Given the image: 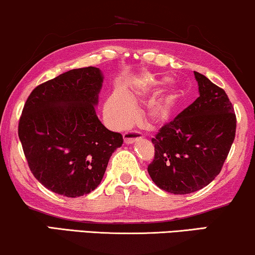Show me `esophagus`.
<instances>
[{
	"label": "esophagus",
	"mask_w": 255,
	"mask_h": 255,
	"mask_svg": "<svg viewBox=\"0 0 255 255\" xmlns=\"http://www.w3.org/2000/svg\"><path fill=\"white\" fill-rule=\"evenodd\" d=\"M141 138H142V135L141 132L138 131L130 130V131H126L124 134V141L126 144H130V143H134L137 141V139H141Z\"/></svg>",
	"instance_id": "obj_1"
}]
</instances>
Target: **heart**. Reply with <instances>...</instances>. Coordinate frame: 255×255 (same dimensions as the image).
<instances>
[{"label":"heart","instance_id":"b5f03b06","mask_svg":"<svg viewBox=\"0 0 255 255\" xmlns=\"http://www.w3.org/2000/svg\"><path fill=\"white\" fill-rule=\"evenodd\" d=\"M168 82V78L162 80L149 81L146 83H141L135 87L131 91L126 92L125 95L116 93L107 100L105 111L111 123L116 126H125L130 123L134 118V109L132 104H136L139 99L146 98V97L153 96L164 87ZM174 95L168 93L166 96L160 97L150 103L144 113V120L149 125H159L165 123L170 117L172 102H173Z\"/></svg>","mask_w":255,"mask_h":255}]
</instances>
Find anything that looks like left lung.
<instances>
[{
	"instance_id": "8db88e82",
	"label": "left lung",
	"mask_w": 255,
	"mask_h": 255,
	"mask_svg": "<svg viewBox=\"0 0 255 255\" xmlns=\"http://www.w3.org/2000/svg\"><path fill=\"white\" fill-rule=\"evenodd\" d=\"M200 97L159 129L149 175L160 189L189 194L220 174L236 136L234 106L223 89L194 71Z\"/></svg>"
}]
</instances>
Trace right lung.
Segmentation results:
<instances>
[{"mask_svg":"<svg viewBox=\"0 0 255 255\" xmlns=\"http://www.w3.org/2000/svg\"><path fill=\"white\" fill-rule=\"evenodd\" d=\"M103 78L96 67L69 70L38 85L24 105L18 136L28 167L56 194L77 198L96 189L124 143L96 114Z\"/></svg>","mask_w":255,"mask_h":255,"instance_id":"right-lung-1","label":"right lung"}]
</instances>
